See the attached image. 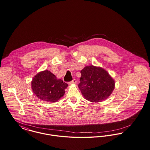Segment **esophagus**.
Returning a JSON list of instances; mask_svg holds the SVG:
<instances>
[{"instance_id":"obj_1","label":"esophagus","mask_w":150,"mask_h":150,"mask_svg":"<svg viewBox=\"0 0 150 150\" xmlns=\"http://www.w3.org/2000/svg\"><path fill=\"white\" fill-rule=\"evenodd\" d=\"M76 82H77V81H76V80L73 79L71 81H70V83H69V84H76Z\"/></svg>"}]
</instances>
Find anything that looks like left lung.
Masks as SVG:
<instances>
[{
	"instance_id": "left-lung-1",
	"label": "left lung",
	"mask_w": 150,
	"mask_h": 150,
	"mask_svg": "<svg viewBox=\"0 0 150 150\" xmlns=\"http://www.w3.org/2000/svg\"><path fill=\"white\" fill-rule=\"evenodd\" d=\"M80 73L78 87L86 100L98 103L110 96L115 89V81L106 71L91 65L85 67Z\"/></svg>"
}]
</instances>
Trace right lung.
Masks as SVG:
<instances>
[{"label": "right lung", "mask_w": 150, "mask_h": 150, "mask_svg": "<svg viewBox=\"0 0 150 150\" xmlns=\"http://www.w3.org/2000/svg\"><path fill=\"white\" fill-rule=\"evenodd\" d=\"M33 93L40 99L55 103L63 96L68 84L47 70L38 73L31 82Z\"/></svg>", "instance_id": "right-lung-1"}]
</instances>
